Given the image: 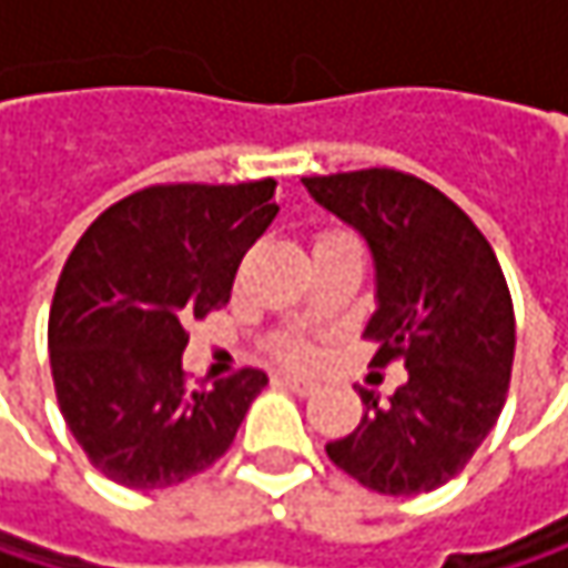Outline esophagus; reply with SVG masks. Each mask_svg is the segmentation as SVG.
Returning <instances> with one entry per match:
<instances>
[{
	"label": "esophagus",
	"mask_w": 568,
	"mask_h": 568,
	"mask_svg": "<svg viewBox=\"0 0 568 568\" xmlns=\"http://www.w3.org/2000/svg\"><path fill=\"white\" fill-rule=\"evenodd\" d=\"M283 388H288L292 395H298V397H305V395H312V392H318V385L312 382V378H305V375H280L276 378Z\"/></svg>",
	"instance_id": "esophagus-1"
}]
</instances>
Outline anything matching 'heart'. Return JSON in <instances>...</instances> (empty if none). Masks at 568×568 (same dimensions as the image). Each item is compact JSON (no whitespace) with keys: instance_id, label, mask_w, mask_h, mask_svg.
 Returning <instances> with one entry per match:
<instances>
[{"instance_id":"obj_1","label":"heart","mask_w":568,"mask_h":568,"mask_svg":"<svg viewBox=\"0 0 568 568\" xmlns=\"http://www.w3.org/2000/svg\"><path fill=\"white\" fill-rule=\"evenodd\" d=\"M338 243H355V236L345 233V230H322V233L315 236V250L338 246ZM270 352H273L280 362H285V365H308V362H315L318 345H315L312 338H302V335H283V338H273V342H270Z\"/></svg>"}]
</instances>
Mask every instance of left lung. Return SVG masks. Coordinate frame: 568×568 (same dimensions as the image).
<instances>
[{
  "label": "left lung",
  "mask_w": 568,
  "mask_h": 568,
  "mask_svg": "<svg viewBox=\"0 0 568 568\" xmlns=\"http://www.w3.org/2000/svg\"><path fill=\"white\" fill-rule=\"evenodd\" d=\"M375 253V368L400 362L388 400L358 388L365 417L325 454L368 490L414 497L454 480L510 392L516 318L507 276L477 223L434 183L392 168L302 176Z\"/></svg>",
  "instance_id": "1"
}]
</instances>
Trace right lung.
Wrapping results in <instances>:
<instances>
[{"label": "right lung", "instance_id": "right-lung-1", "mask_svg": "<svg viewBox=\"0 0 568 568\" xmlns=\"http://www.w3.org/2000/svg\"><path fill=\"white\" fill-rule=\"evenodd\" d=\"M276 180L154 183L108 206L61 266L49 358L61 417L108 480L161 490L216 464L266 375L193 388L190 325L230 302L246 250L280 206Z\"/></svg>", "mask_w": 568, "mask_h": 568}]
</instances>
